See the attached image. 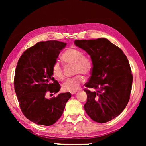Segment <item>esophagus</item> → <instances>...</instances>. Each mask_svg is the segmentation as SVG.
Returning <instances> with one entry per match:
<instances>
[{"instance_id":"34e87169","label":"esophagus","mask_w":146,"mask_h":146,"mask_svg":"<svg viewBox=\"0 0 146 146\" xmlns=\"http://www.w3.org/2000/svg\"><path fill=\"white\" fill-rule=\"evenodd\" d=\"M76 92L77 91H74V92H70V93H71V94H76Z\"/></svg>"}]
</instances>
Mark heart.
I'll return each instance as SVG.
<instances>
[{
  "label": "heart",
  "mask_w": 146,
  "mask_h": 146,
  "mask_svg": "<svg viewBox=\"0 0 146 146\" xmlns=\"http://www.w3.org/2000/svg\"><path fill=\"white\" fill-rule=\"evenodd\" d=\"M63 62L66 64H74V74H82L88 75L92 70V62L87 57L83 56L82 52L76 48H70L61 56ZM52 74L56 79L62 80L64 76L63 70L58 62H55L52 67ZM85 79L81 74L69 78L63 84V89L65 91L74 92L78 90Z\"/></svg>",
  "instance_id": "b5f03b06"
}]
</instances>
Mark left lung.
Returning <instances> with one entry per match:
<instances>
[{
	"label": "left lung",
	"instance_id": "8db88e82",
	"mask_svg": "<svg viewBox=\"0 0 146 146\" xmlns=\"http://www.w3.org/2000/svg\"><path fill=\"white\" fill-rule=\"evenodd\" d=\"M75 45L90 55L91 76L85 90L87 100L84 108L94 121L105 123L116 117L130 99L133 76L126 55L106 38L76 40Z\"/></svg>",
	"mask_w": 146,
	"mask_h": 146
}]
</instances>
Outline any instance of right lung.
<instances>
[{
  "label": "right lung",
  "instance_id": "add662e5",
  "mask_svg": "<svg viewBox=\"0 0 146 146\" xmlns=\"http://www.w3.org/2000/svg\"><path fill=\"white\" fill-rule=\"evenodd\" d=\"M67 44L58 41H41L26 50L19 59L14 86L24 115L38 125L50 126L62 115L70 92L50 99L47 92L56 94L60 85L52 77V67Z\"/></svg>",
  "mask_w": 146,
  "mask_h": 146
}]
</instances>
